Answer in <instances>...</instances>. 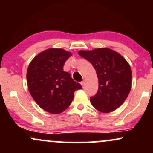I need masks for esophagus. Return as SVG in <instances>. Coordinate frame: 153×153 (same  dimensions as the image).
Instances as JSON below:
<instances>
[{"mask_svg":"<svg viewBox=\"0 0 153 153\" xmlns=\"http://www.w3.org/2000/svg\"><path fill=\"white\" fill-rule=\"evenodd\" d=\"M80 84L82 85V86H84V85H85V79L83 78V80H82V81L80 82Z\"/></svg>","mask_w":153,"mask_h":153,"instance_id":"34e87169","label":"esophagus"}]
</instances>
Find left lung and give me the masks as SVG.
I'll use <instances>...</instances> for the list:
<instances>
[{"label": "left lung", "mask_w": 153, "mask_h": 153, "mask_svg": "<svg viewBox=\"0 0 153 153\" xmlns=\"http://www.w3.org/2000/svg\"><path fill=\"white\" fill-rule=\"evenodd\" d=\"M79 55L89 61L99 78V89L90 98L91 104L103 113L119 108L124 102L131 88V71L126 59L108 48L79 51Z\"/></svg>", "instance_id": "8db88e82"}]
</instances>
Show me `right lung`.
<instances>
[{"label": "right lung", "mask_w": 153, "mask_h": 153, "mask_svg": "<svg viewBox=\"0 0 153 153\" xmlns=\"http://www.w3.org/2000/svg\"><path fill=\"white\" fill-rule=\"evenodd\" d=\"M71 55L62 49L50 48L37 54L28 67L29 93L39 106L49 113L64 111L73 101L75 91L82 88L69 73L63 71Z\"/></svg>", "instance_id": "add662e5"}]
</instances>
